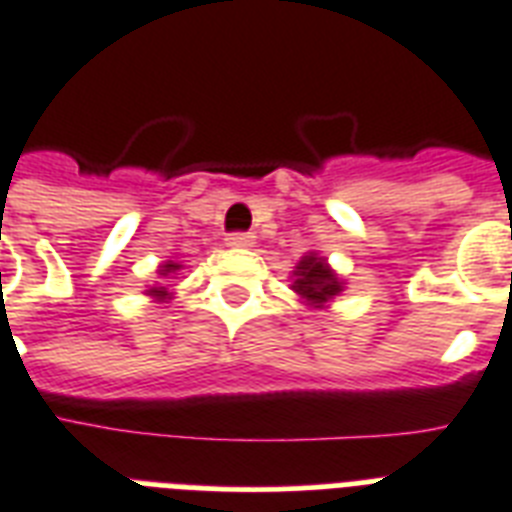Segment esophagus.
<instances>
[{"instance_id": "34e87169", "label": "esophagus", "mask_w": 512, "mask_h": 512, "mask_svg": "<svg viewBox=\"0 0 512 512\" xmlns=\"http://www.w3.org/2000/svg\"><path fill=\"white\" fill-rule=\"evenodd\" d=\"M225 244L233 249H249L255 247V236H252V233H231V236L225 239Z\"/></svg>"}]
</instances>
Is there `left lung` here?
Instances as JSON below:
<instances>
[{
  "mask_svg": "<svg viewBox=\"0 0 512 512\" xmlns=\"http://www.w3.org/2000/svg\"><path fill=\"white\" fill-rule=\"evenodd\" d=\"M289 289L311 311H324L345 289V281L337 276L327 257H321L319 252H305L300 257V263L295 265V271H292V287Z\"/></svg>",
  "mask_w": 512,
  "mask_h": 512,
  "instance_id": "1",
  "label": "left lung"
}]
</instances>
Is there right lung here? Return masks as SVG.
Here are the masks:
<instances>
[{"label":"right lung","mask_w":512,"mask_h":512,"mask_svg":"<svg viewBox=\"0 0 512 512\" xmlns=\"http://www.w3.org/2000/svg\"><path fill=\"white\" fill-rule=\"evenodd\" d=\"M183 265L175 263V260H167V263L159 265V279H175V273L180 271ZM146 295L154 300V303H170L172 297H175V292H170V287H164L162 281H156V284H151V287L146 289Z\"/></svg>","instance_id":"1"}]
</instances>
